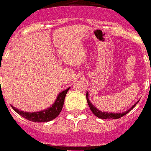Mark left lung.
<instances>
[{
  "mask_svg": "<svg viewBox=\"0 0 151 151\" xmlns=\"http://www.w3.org/2000/svg\"><path fill=\"white\" fill-rule=\"evenodd\" d=\"M86 98H87V101H88V104L89 105V107H90V110L92 111V112H93V113L97 117H98V118L100 119H115L121 118V117L124 116V115H126L127 113H129L130 111H131L132 109L135 106V105L139 102L138 101L137 103H135V104L133 105L132 107L130 108L129 110L126 111L124 112H122V113H108V112L101 111L98 110L97 108H96V106H94L91 104V102H90V100H89L88 92H87Z\"/></svg>",
  "mask_w": 151,
  "mask_h": 151,
  "instance_id": "1",
  "label": "left lung"
}]
</instances>
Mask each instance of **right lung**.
I'll return each instance as SVG.
<instances>
[{
    "label": "right lung",
    "mask_w": 151,
    "mask_h": 151,
    "mask_svg": "<svg viewBox=\"0 0 151 151\" xmlns=\"http://www.w3.org/2000/svg\"><path fill=\"white\" fill-rule=\"evenodd\" d=\"M70 88H67L66 90L60 93L57 97L56 100L54 104L52 105V106L49 107L48 109H45V110L40 111L37 112H26L19 111V109H16L15 107L12 106V109L17 112V114H19L22 117L25 118L26 119L33 122H50L51 120L54 119L59 115L60 112L62 110V108L64 104V99L66 97V93Z\"/></svg>",
    "instance_id": "obj_1"
}]
</instances>
